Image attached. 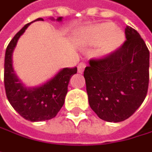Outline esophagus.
Here are the masks:
<instances>
[{"instance_id": "obj_1", "label": "esophagus", "mask_w": 152, "mask_h": 152, "mask_svg": "<svg viewBox=\"0 0 152 152\" xmlns=\"http://www.w3.org/2000/svg\"><path fill=\"white\" fill-rule=\"evenodd\" d=\"M85 67H86V63H85V62H80V63L78 64V67H77V68H78V72H79V73L83 72Z\"/></svg>"}]
</instances>
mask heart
<instances>
[{"instance_id":"b5f03b06","label":"heart","mask_w":152,"mask_h":152,"mask_svg":"<svg viewBox=\"0 0 152 152\" xmlns=\"http://www.w3.org/2000/svg\"><path fill=\"white\" fill-rule=\"evenodd\" d=\"M111 22H104L90 27L83 35V40L90 45L101 43V51L104 55L115 52L122 46L125 35L122 29L115 28Z\"/></svg>"}]
</instances>
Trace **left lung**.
<instances>
[{"mask_svg": "<svg viewBox=\"0 0 152 152\" xmlns=\"http://www.w3.org/2000/svg\"><path fill=\"white\" fill-rule=\"evenodd\" d=\"M125 37L122 47L105 57L91 59L83 72L90 108L107 122H122L132 116L148 91L149 49L130 26Z\"/></svg>", "mask_w": 152, "mask_h": 152, "instance_id": "8db88e82", "label": "left lung"}]
</instances>
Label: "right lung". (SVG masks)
<instances>
[{"mask_svg": "<svg viewBox=\"0 0 152 152\" xmlns=\"http://www.w3.org/2000/svg\"><path fill=\"white\" fill-rule=\"evenodd\" d=\"M58 17L57 21H62ZM35 21H43L38 18ZM33 21L26 24L7 45L4 62V86L7 100L12 107L26 120L46 121L57 115L64 104L68 85L77 68H64L52 79L37 88H26L15 75L12 65V53L18 39Z\"/></svg>", "mask_w": 152, "mask_h": 152, "instance_id": "add662e5", "label": "right lung"}]
</instances>
